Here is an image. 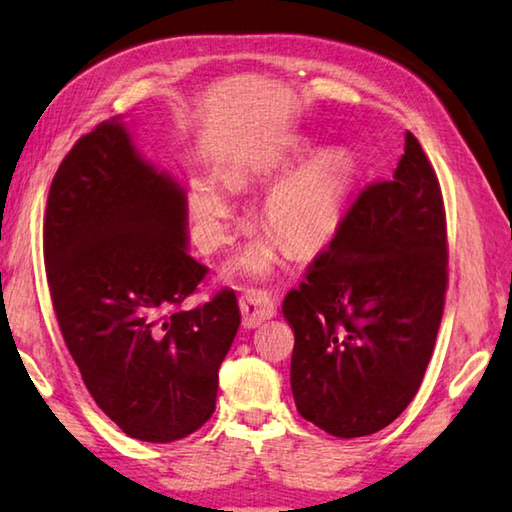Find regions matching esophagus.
Instances as JSON below:
<instances>
[{"label": "esophagus", "mask_w": 512, "mask_h": 512, "mask_svg": "<svg viewBox=\"0 0 512 512\" xmlns=\"http://www.w3.org/2000/svg\"><path fill=\"white\" fill-rule=\"evenodd\" d=\"M243 314V328H257L266 319L275 316V303L262 289H248L239 300Z\"/></svg>", "instance_id": "obj_1"}]
</instances>
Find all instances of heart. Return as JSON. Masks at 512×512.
<instances>
[{"label": "heart", "instance_id": "1", "mask_svg": "<svg viewBox=\"0 0 512 512\" xmlns=\"http://www.w3.org/2000/svg\"><path fill=\"white\" fill-rule=\"evenodd\" d=\"M348 184H351V173L342 159H316L266 191L262 223L294 250L316 248L335 230L346 202ZM189 207L202 246L218 248L230 241L234 202L230 189L218 177H193ZM275 262H278V241L273 237H259L241 250L227 269V275L266 278L271 275Z\"/></svg>", "mask_w": 512, "mask_h": 512}]
</instances>
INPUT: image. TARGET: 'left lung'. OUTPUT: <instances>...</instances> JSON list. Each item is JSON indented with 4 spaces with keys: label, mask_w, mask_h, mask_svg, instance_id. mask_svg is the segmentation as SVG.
I'll return each instance as SVG.
<instances>
[{
    "label": "left lung",
    "mask_w": 512,
    "mask_h": 512,
    "mask_svg": "<svg viewBox=\"0 0 512 512\" xmlns=\"http://www.w3.org/2000/svg\"><path fill=\"white\" fill-rule=\"evenodd\" d=\"M446 221L437 175L410 132L394 180L369 184L291 289V392L300 415L362 437L408 408L433 355L446 294Z\"/></svg>",
    "instance_id": "left-lung-1"
}]
</instances>
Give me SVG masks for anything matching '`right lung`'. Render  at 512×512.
I'll list each match as a JSON object with an SVG mask.
<instances>
[{
  "label": "right lung",
  "instance_id": "obj_1",
  "mask_svg": "<svg viewBox=\"0 0 512 512\" xmlns=\"http://www.w3.org/2000/svg\"><path fill=\"white\" fill-rule=\"evenodd\" d=\"M43 237L59 328L104 415L154 444L198 431L241 312L232 289L177 310L207 273L189 255L186 193L141 157L120 118L61 161Z\"/></svg>",
  "mask_w": 512,
  "mask_h": 512
}]
</instances>
